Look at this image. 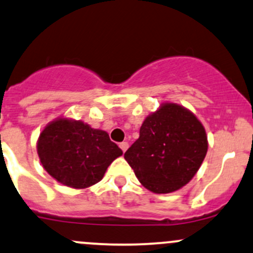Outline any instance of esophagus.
<instances>
[{"label":"esophagus","instance_id":"esophagus-1","mask_svg":"<svg viewBox=\"0 0 253 253\" xmlns=\"http://www.w3.org/2000/svg\"><path fill=\"white\" fill-rule=\"evenodd\" d=\"M119 146H120L122 152H125L127 149H128V143H127V141H122V143H120V145H119Z\"/></svg>","mask_w":253,"mask_h":253}]
</instances>
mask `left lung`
<instances>
[{
	"mask_svg": "<svg viewBox=\"0 0 253 253\" xmlns=\"http://www.w3.org/2000/svg\"><path fill=\"white\" fill-rule=\"evenodd\" d=\"M207 151L201 121L181 105L165 103L144 120L125 160L148 190L170 193L192 179Z\"/></svg>",
	"mask_w": 253,
	"mask_h": 253,
	"instance_id": "obj_1",
	"label": "left lung"
}]
</instances>
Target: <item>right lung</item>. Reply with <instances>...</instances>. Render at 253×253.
<instances>
[{
  "mask_svg": "<svg viewBox=\"0 0 253 253\" xmlns=\"http://www.w3.org/2000/svg\"><path fill=\"white\" fill-rule=\"evenodd\" d=\"M37 151L50 175L73 188L101 181L110 163L122 155L107 132L67 119L50 122L42 131Z\"/></svg>",
  "mask_w": 253,
  "mask_h": 253,
  "instance_id": "right-lung-1",
  "label": "right lung"
}]
</instances>
